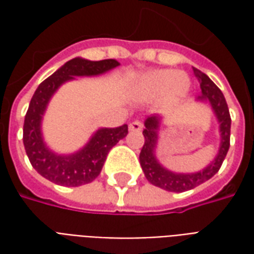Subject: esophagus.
Instances as JSON below:
<instances>
[{
  "instance_id": "34e87169",
  "label": "esophagus",
  "mask_w": 254,
  "mask_h": 254,
  "mask_svg": "<svg viewBox=\"0 0 254 254\" xmlns=\"http://www.w3.org/2000/svg\"><path fill=\"white\" fill-rule=\"evenodd\" d=\"M143 129V124L140 121H133L129 124V130H132V132H140Z\"/></svg>"
}]
</instances>
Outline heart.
Wrapping results in <instances>:
<instances>
[{
	"instance_id": "1",
	"label": "heart",
	"mask_w": 254,
	"mask_h": 254,
	"mask_svg": "<svg viewBox=\"0 0 254 254\" xmlns=\"http://www.w3.org/2000/svg\"><path fill=\"white\" fill-rule=\"evenodd\" d=\"M188 91V78L171 69H159L145 73L133 87L134 98L140 100H155L163 96V102L167 107L181 103Z\"/></svg>"
}]
</instances>
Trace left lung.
<instances>
[{
	"label": "left lung",
	"instance_id": "left-lung-1",
	"mask_svg": "<svg viewBox=\"0 0 254 254\" xmlns=\"http://www.w3.org/2000/svg\"><path fill=\"white\" fill-rule=\"evenodd\" d=\"M194 76L200 83L201 95H198L196 100L198 102H208L219 124V133H220V144L216 156L213 160L204 167L202 170L196 173H174L160 165L156 158V145L159 138V127L162 118L158 116H151L144 121L145 129L143 130L144 141L143 148L140 152V165L144 171V176L152 185L162 188L167 191H185L201 185L202 182L212 178L220 169L224 158L227 155L230 147V127H231V118H230L229 107L226 103L222 91L216 87L211 78L205 73L200 72L198 69L193 67Z\"/></svg>",
	"mask_w": 254,
	"mask_h": 254
}]
</instances>
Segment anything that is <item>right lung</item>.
Wrapping results in <instances>:
<instances>
[{
  "instance_id": "add662e5",
  "label": "right lung",
  "mask_w": 254,
  "mask_h": 254,
  "mask_svg": "<svg viewBox=\"0 0 254 254\" xmlns=\"http://www.w3.org/2000/svg\"><path fill=\"white\" fill-rule=\"evenodd\" d=\"M120 66L116 60L89 61L73 58L39 84L28 106L23 127V143L31 165L42 177L63 187H81L99 176L107 154L127 134V125L100 127L77 152L61 155L47 147L42 133V120L57 89L66 81L83 76H99Z\"/></svg>"
}]
</instances>
